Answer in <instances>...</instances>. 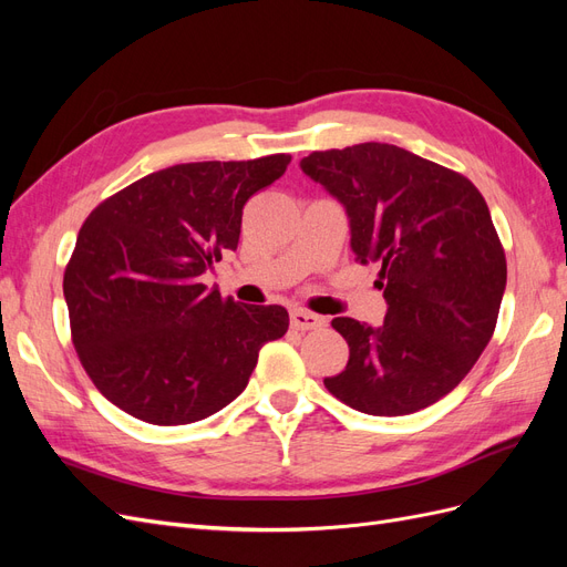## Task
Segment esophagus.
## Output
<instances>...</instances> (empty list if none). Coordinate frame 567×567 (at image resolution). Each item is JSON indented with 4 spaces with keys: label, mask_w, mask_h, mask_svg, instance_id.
Listing matches in <instances>:
<instances>
[{
    "label": "esophagus",
    "mask_w": 567,
    "mask_h": 567,
    "mask_svg": "<svg viewBox=\"0 0 567 567\" xmlns=\"http://www.w3.org/2000/svg\"><path fill=\"white\" fill-rule=\"evenodd\" d=\"M326 323L323 317L315 315V312H307V310H293L290 312V326L298 331H312V329H321Z\"/></svg>",
    "instance_id": "esophagus-1"
}]
</instances>
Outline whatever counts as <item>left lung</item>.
Segmentation results:
<instances>
[{
	"label": "left lung",
	"mask_w": 567,
	"mask_h": 567,
	"mask_svg": "<svg viewBox=\"0 0 567 567\" xmlns=\"http://www.w3.org/2000/svg\"><path fill=\"white\" fill-rule=\"evenodd\" d=\"M305 175L346 205L357 262H379L388 302L373 329L336 317L346 371L326 390L371 416L414 414L452 392L494 333L506 255L475 184L392 144L315 151Z\"/></svg>",
	"instance_id": "obj_1"
}]
</instances>
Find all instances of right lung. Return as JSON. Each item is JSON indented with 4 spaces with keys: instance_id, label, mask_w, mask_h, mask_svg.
I'll list each match as a JSON object with an SVG mask.
<instances>
[{
    "instance_id": "obj_1",
    "label": "right lung",
    "mask_w": 567,
    "mask_h": 567,
    "mask_svg": "<svg viewBox=\"0 0 567 567\" xmlns=\"http://www.w3.org/2000/svg\"><path fill=\"white\" fill-rule=\"evenodd\" d=\"M288 153L182 163L136 179L84 219L63 296L96 390L153 425L208 419L248 385L257 352L288 331L281 305H238L203 284L236 250L244 205Z\"/></svg>"
}]
</instances>
